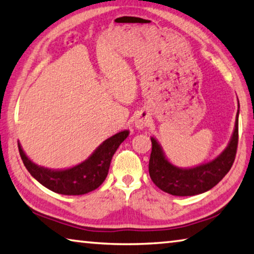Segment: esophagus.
I'll return each mask as SVG.
<instances>
[{
  "mask_svg": "<svg viewBox=\"0 0 254 254\" xmlns=\"http://www.w3.org/2000/svg\"><path fill=\"white\" fill-rule=\"evenodd\" d=\"M150 123V117L147 113H140L137 114V117L134 120V126L136 128H140L142 130L147 126H149Z\"/></svg>",
  "mask_w": 254,
  "mask_h": 254,
  "instance_id": "34e87169",
  "label": "esophagus"
}]
</instances>
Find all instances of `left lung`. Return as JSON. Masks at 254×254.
Listing matches in <instances>:
<instances>
[{"label": "left lung", "mask_w": 254, "mask_h": 254, "mask_svg": "<svg viewBox=\"0 0 254 254\" xmlns=\"http://www.w3.org/2000/svg\"><path fill=\"white\" fill-rule=\"evenodd\" d=\"M239 113L238 110L234 131L226 148L213 160L191 168H180L173 165L167 159L156 137L151 136L152 150L149 160V174L153 184L161 190L174 196L203 194L216 186L229 173L234 162L239 141Z\"/></svg>", "instance_id": "8db88e82"}]
</instances>
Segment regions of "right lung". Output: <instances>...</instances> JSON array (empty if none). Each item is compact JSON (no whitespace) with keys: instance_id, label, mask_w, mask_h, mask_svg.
I'll use <instances>...</instances> for the list:
<instances>
[{"instance_id":"1","label":"right lung","mask_w":254,"mask_h":254,"mask_svg":"<svg viewBox=\"0 0 254 254\" xmlns=\"http://www.w3.org/2000/svg\"><path fill=\"white\" fill-rule=\"evenodd\" d=\"M128 130L112 135L98 145L86 160L67 169H49L30 160L20 142L18 147L21 159L30 175L42 186L62 195H84L95 190L109 174L111 160L124 140Z\"/></svg>"}]
</instances>
